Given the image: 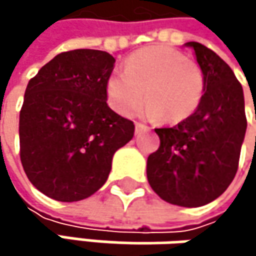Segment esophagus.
I'll return each mask as SVG.
<instances>
[{
  "label": "esophagus",
  "mask_w": 256,
  "mask_h": 256,
  "mask_svg": "<svg viewBox=\"0 0 256 256\" xmlns=\"http://www.w3.org/2000/svg\"><path fill=\"white\" fill-rule=\"evenodd\" d=\"M145 130H148V128H146L145 124H140V123H136V124H134V132H136V134H139V133H142V132H145Z\"/></svg>",
  "instance_id": "34e87169"
}]
</instances>
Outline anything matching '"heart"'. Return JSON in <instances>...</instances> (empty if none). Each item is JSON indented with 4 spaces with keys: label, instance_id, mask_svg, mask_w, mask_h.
<instances>
[{
    "label": "heart",
    "instance_id": "obj_1",
    "mask_svg": "<svg viewBox=\"0 0 256 256\" xmlns=\"http://www.w3.org/2000/svg\"><path fill=\"white\" fill-rule=\"evenodd\" d=\"M204 93L202 68L168 46H151L133 53L124 72L106 81L110 105L122 116L132 114L145 99L140 114L151 120L164 118L176 124L190 118Z\"/></svg>",
    "mask_w": 256,
    "mask_h": 256
}]
</instances>
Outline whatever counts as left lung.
Returning <instances> with one entry per match:
<instances>
[{
    "instance_id": "obj_1",
    "label": "left lung",
    "mask_w": 256,
    "mask_h": 256,
    "mask_svg": "<svg viewBox=\"0 0 256 256\" xmlns=\"http://www.w3.org/2000/svg\"><path fill=\"white\" fill-rule=\"evenodd\" d=\"M204 76L196 112L156 128L160 146L146 160L151 188L168 203L198 208L218 198L236 176L246 133L244 96L232 70L206 46L190 41Z\"/></svg>"
}]
</instances>
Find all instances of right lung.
I'll use <instances>...</instances> for the list:
<instances>
[{
    "label": "right lung",
    "instance_id": "obj_1",
    "mask_svg": "<svg viewBox=\"0 0 256 256\" xmlns=\"http://www.w3.org/2000/svg\"><path fill=\"white\" fill-rule=\"evenodd\" d=\"M116 59L100 50L60 53L29 80L19 118L20 160L30 184L58 202H78L108 179L134 124L106 104Z\"/></svg>",
    "mask_w": 256,
    "mask_h": 256
}]
</instances>
